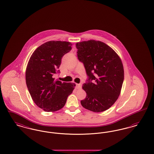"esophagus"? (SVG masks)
<instances>
[{
    "instance_id": "1",
    "label": "esophagus",
    "mask_w": 154,
    "mask_h": 154,
    "mask_svg": "<svg viewBox=\"0 0 154 154\" xmlns=\"http://www.w3.org/2000/svg\"><path fill=\"white\" fill-rule=\"evenodd\" d=\"M76 88L80 90L82 88V84H76Z\"/></svg>"
}]
</instances>
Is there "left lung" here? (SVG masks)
I'll list each match as a JSON object with an SVG mask.
<instances>
[{
  "instance_id": "obj_1",
  "label": "left lung",
  "mask_w": 154,
  "mask_h": 154,
  "mask_svg": "<svg viewBox=\"0 0 154 154\" xmlns=\"http://www.w3.org/2000/svg\"><path fill=\"white\" fill-rule=\"evenodd\" d=\"M77 56L88 76L82 85L87 93L81 104L94 112L110 108L117 100L124 80V69L121 59L109 46L100 41L77 42Z\"/></svg>"
}]
</instances>
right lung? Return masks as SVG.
<instances>
[{
    "mask_svg": "<svg viewBox=\"0 0 154 154\" xmlns=\"http://www.w3.org/2000/svg\"><path fill=\"white\" fill-rule=\"evenodd\" d=\"M69 42L51 41L37 48L31 56L26 70L28 90L36 105L45 112L62 108L75 84L55 80L62 58L72 49Z\"/></svg>",
    "mask_w": 154,
    "mask_h": 154,
    "instance_id": "add662e5",
    "label": "right lung"
}]
</instances>
